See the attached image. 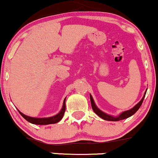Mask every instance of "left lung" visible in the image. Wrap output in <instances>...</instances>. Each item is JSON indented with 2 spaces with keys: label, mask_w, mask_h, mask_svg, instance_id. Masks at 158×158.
I'll return each mask as SVG.
<instances>
[{
  "label": "left lung",
  "mask_w": 158,
  "mask_h": 158,
  "mask_svg": "<svg viewBox=\"0 0 158 158\" xmlns=\"http://www.w3.org/2000/svg\"><path fill=\"white\" fill-rule=\"evenodd\" d=\"M146 90H147V89H146ZM146 90L145 91V93H144V95H143V98H142V99L140 100V102H138V103L135 106V107H132V109L127 110V111H123V113H121L120 115H118V116H113V115H108V114L104 113L103 111H102L100 109H98V108L97 107V106H96V104H95V102H94V98H93V97H92V96L90 94L91 106H92V108H93V110H94V113L96 114H97L98 116H99L100 118H103L104 120L110 121H118L123 120V119H126V118H127L132 116V115H134V114L137 111H138V109L140 107V106H141L142 103H143V101L144 99V97H145L146 94Z\"/></svg>",
  "instance_id": "8db88e82"
}]
</instances>
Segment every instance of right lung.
<instances>
[{
	"instance_id": "right-lung-1",
	"label": "right lung",
	"mask_w": 158,
	"mask_h": 158,
	"mask_svg": "<svg viewBox=\"0 0 158 158\" xmlns=\"http://www.w3.org/2000/svg\"><path fill=\"white\" fill-rule=\"evenodd\" d=\"M65 98L64 99L63 105L60 113H58L56 115H54V116L48 117V118H34L31 116H28V115H25V114L22 113L21 112L19 111L20 115L26 119L28 122L33 123V124H37V125H47V124H51V123H56L60 121L61 119L63 117L64 111H65Z\"/></svg>"
}]
</instances>
